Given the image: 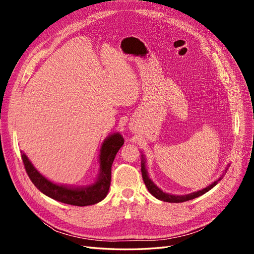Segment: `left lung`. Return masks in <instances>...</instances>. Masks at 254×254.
Listing matches in <instances>:
<instances>
[{
    "mask_svg": "<svg viewBox=\"0 0 254 254\" xmlns=\"http://www.w3.org/2000/svg\"><path fill=\"white\" fill-rule=\"evenodd\" d=\"M141 171H142V177H143V180H144V183L146 188H147V190H149V193L155 196L156 198L160 199V200H163V201H166V202H184V201H188V200H190V199H194V198H197L199 196L203 195L204 193H206L207 190H210L211 189H213L215 186H216L217 182L221 179L219 178L217 181L213 182L211 186L206 187L205 189L201 190H198V191H195V193H191V194H189V195H184V196H176V195H170V194H166V193H163L162 190H161L160 189H158L155 184H153V182L148 178V175H147V171H146L145 168V162H144V158L142 160V163H141Z\"/></svg>",
    "mask_w": 254,
    "mask_h": 254,
    "instance_id": "obj_1",
    "label": "left lung"
}]
</instances>
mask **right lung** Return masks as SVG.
<instances>
[{
    "label": "right lung",
    "instance_id": "1",
    "mask_svg": "<svg viewBox=\"0 0 254 254\" xmlns=\"http://www.w3.org/2000/svg\"><path fill=\"white\" fill-rule=\"evenodd\" d=\"M123 144H124V139L120 133H114L107 137L106 141L103 143L101 155H99V164H101L99 168H101V171H99L97 181L93 186L79 189H71L54 184L47 178H44L36 170L24 153L21 152V157L29 179L43 194L66 204L84 206L102 201L108 194L111 182L112 163Z\"/></svg>",
    "mask_w": 254,
    "mask_h": 254
}]
</instances>
